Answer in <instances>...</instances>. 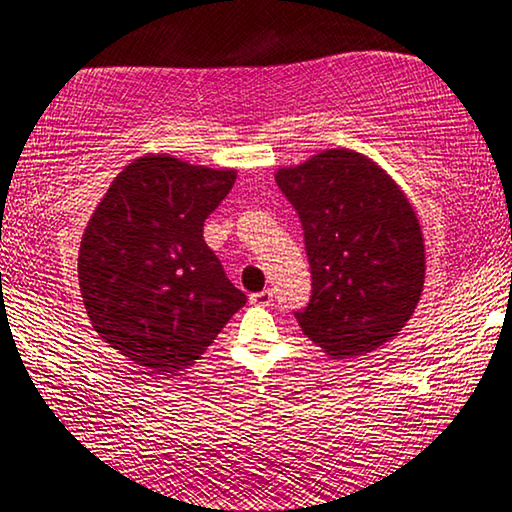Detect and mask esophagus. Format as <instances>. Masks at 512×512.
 <instances>
[{
    "label": "esophagus",
    "instance_id": "34e87169",
    "mask_svg": "<svg viewBox=\"0 0 512 512\" xmlns=\"http://www.w3.org/2000/svg\"><path fill=\"white\" fill-rule=\"evenodd\" d=\"M273 302V293L271 291H259V293H250V305L257 307H268Z\"/></svg>",
    "mask_w": 512,
    "mask_h": 512
}]
</instances>
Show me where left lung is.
I'll list each match as a JSON object with an SVG mask.
<instances>
[{"mask_svg":"<svg viewBox=\"0 0 512 512\" xmlns=\"http://www.w3.org/2000/svg\"><path fill=\"white\" fill-rule=\"evenodd\" d=\"M296 207L311 266V300L298 311L309 341L354 359L402 332L424 287V237L400 185L368 155L327 149L275 171Z\"/></svg>","mask_w":512,"mask_h":512,"instance_id":"1","label":"left lung"}]
</instances>
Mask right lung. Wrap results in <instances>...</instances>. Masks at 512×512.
I'll return each instance as SVG.
<instances>
[{"instance_id":"add662e5","label":"right lung","mask_w":512,"mask_h":512,"mask_svg":"<svg viewBox=\"0 0 512 512\" xmlns=\"http://www.w3.org/2000/svg\"><path fill=\"white\" fill-rule=\"evenodd\" d=\"M235 180V169L146 153L90 216L79 250L85 311L94 332L146 375L194 366L246 305L203 239Z\"/></svg>"}]
</instances>
